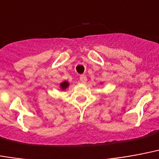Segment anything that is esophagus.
<instances>
[{
    "mask_svg": "<svg viewBox=\"0 0 159 159\" xmlns=\"http://www.w3.org/2000/svg\"><path fill=\"white\" fill-rule=\"evenodd\" d=\"M80 82L83 84L87 83V76L85 75H81L80 76Z\"/></svg>",
    "mask_w": 159,
    "mask_h": 159,
    "instance_id": "esophagus-1",
    "label": "esophagus"
}]
</instances>
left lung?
Segmentation results:
<instances>
[{
    "mask_svg": "<svg viewBox=\"0 0 159 159\" xmlns=\"http://www.w3.org/2000/svg\"><path fill=\"white\" fill-rule=\"evenodd\" d=\"M100 84H103V83H100Z\"/></svg>",
    "mask_w": 159,
    "mask_h": 159,
    "instance_id": "obj_1",
    "label": "left lung"
}]
</instances>
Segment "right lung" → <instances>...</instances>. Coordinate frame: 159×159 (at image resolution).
<instances>
[{
  "label": "right lung",
  "instance_id": "obj_1",
  "mask_svg": "<svg viewBox=\"0 0 159 159\" xmlns=\"http://www.w3.org/2000/svg\"><path fill=\"white\" fill-rule=\"evenodd\" d=\"M69 85H70V83H68L67 81H64V82H62L61 84H60V86H59V88L61 89V90H66V89H67L68 87H69Z\"/></svg>",
  "mask_w": 159,
  "mask_h": 159
}]
</instances>
